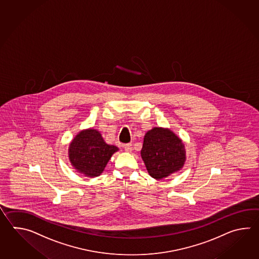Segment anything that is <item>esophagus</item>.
Here are the masks:
<instances>
[{
	"label": "esophagus",
	"instance_id": "34e87169",
	"mask_svg": "<svg viewBox=\"0 0 259 259\" xmlns=\"http://www.w3.org/2000/svg\"><path fill=\"white\" fill-rule=\"evenodd\" d=\"M124 149L127 153H131L132 151V144L131 143H127V144H124Z\"/></svg>",
	"mask_w": 259,
	"mask_h": 259
}]
</instances>
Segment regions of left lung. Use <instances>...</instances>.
<instances>
[{
    "label": "left lung",
    "instance_id": "obj_1",
    "mask_svg": "<svg viewBox=\"0 0 259 259\" xmlns=\"http://www.w3.org/2000/svg\"><path fill=\"white\" fill-rule=\"evenodd\" d=\"M141 155L149 175L161 180L182 168L186 152L182 140L168 128L154 127L146 132Z\"/></svg>",
    "mask_w": 259,
    "mask_h": 259
}]
</instances>
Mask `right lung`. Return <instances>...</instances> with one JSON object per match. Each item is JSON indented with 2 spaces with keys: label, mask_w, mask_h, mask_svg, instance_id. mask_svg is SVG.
I'll list each match as a JSON object with an SVG mask.
<instances>
[{
  "label": "right lung",
  "mask_w": 259,
  "mask_h": 259,
  "mask_svg": "<svg viewBox=\"0 0 259 259\" xmlns=\"http://www.w3.org/2000/svg\"><path fill=\"white\" fill-rule=\"evenodd\" d=\"M117 151L116 146L105 143L97 130L88 128L78 132L72 140L68 156L75 169L94 178L103 173L111 156Z\"/></svg>",
  "instance_id": "add662e5"
}]
</instances>
